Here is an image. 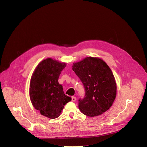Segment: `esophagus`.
I'll return each mask as SVG.
<instances>
[{"mask_svg": "<svg viewBox=\"0 0 147 147\" xmlns=\"http://www.w3.org/2000/svg\"><path fill=\"white\" fill-rule=\"evenodd\" d=\"M76 100V97H75V96H72V101H74V102H75Z\"/></svg>", "mask_w": 147, "mask_h": 147, "instance_id": "34e87169", "label": "esophagus"}]
</instances>
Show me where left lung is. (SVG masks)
Here are the masks:
<instances>
[{
    "instance_id": "obj_1",
    "label": "left lung",
    "mask_w": 147,
    "mask_h": 147,
    "mask_svg": "<svg viewBox=\"0 0 147 147\" xmlns=\"http://www.w3.org/2000/svg\"><path fill=\"white\" fill-rule=\"evenodd\" d=\"M72 69L84 85L85 96L79 100V108L88 117L105 113L113 105L117 94V84L113 72L102 59L86 57L73 63Z\"/></svg>"
}]
</instances>
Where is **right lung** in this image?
I'll return each mask as SVG.
<instances>
[{"mask_svg": "<svg viewBox=\"0 0 147 147\" xmlns=\"http://www.w3.org/2000/svg\"><path fill=\"white\" fill-rule=\"evenodd\" d=\"M66 63L51 58L43 60L31 77L29 96L33 107L41 114L50 119L58 118L64 106L71 100L63 92L58 79Z\"/></svg>", "mask_w": 147, "mask_h": 147, "instance_id": "add662e5", "label": "right lung"}]
</instances>
